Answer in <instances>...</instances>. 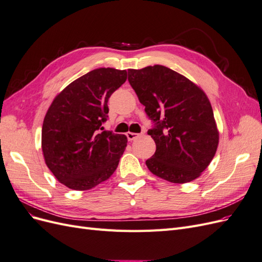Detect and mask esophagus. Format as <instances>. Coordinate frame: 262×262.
<instances>
[{
	"mask_svg": "<svg viewBox=\"0 0 262 262\" xmlns=\"http://www.w3.org/2000/svg\"><path fill=\"white\" fill-rule=\"evenodd\" d=\"M125 136H126V138H128L129 141H133L134 139H137L139 137V134L134 133V132H126Z\"/></svg>",
	"mask_w": 262,
	"mask_h": 262,
	"instance_id": "34e87169",
	"label": "esophagus"
}]
</instances>
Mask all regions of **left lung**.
Returning <instances> with one entry per match:
<instances>
[{
  "mask_svg": "<svg viewBox=\"0 0 262 262\" xmlns=\"http://www.w3.org/2000/svg\"><path fill=\"white\" fill-rule=\"evenodd\" d=\"M129 83L147 117L155 154L145 162L157 177L186 184L199 177L215 155L219 130L205 93L163 66L128 70Z\"/></svg>",
  "mask_w": 262,
  "mask_h": 262,
  "instance_id": "left-lung-1",
  "label": "left lung"
}]
</instances>
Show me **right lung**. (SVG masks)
I'll return each mask as SVG.
<instances>
[{"label": "right lung", "mask_w": 262, "mask_h": 262, "mask_svg": "<svg viewBox=\"0 0 262 262\" xmlns=\"http://www.w3.org/2000/svg\"><path fill=\"white\" fill-rule=\"evenodd\" d=\"M126 80V71L93 70L53 99L41 132L45 162L61 184L84 191L113 175L123 154L125 136L102 131L108 99Z\"/></svg>", "instance_id": "right-lung-1"}]
</instances>
